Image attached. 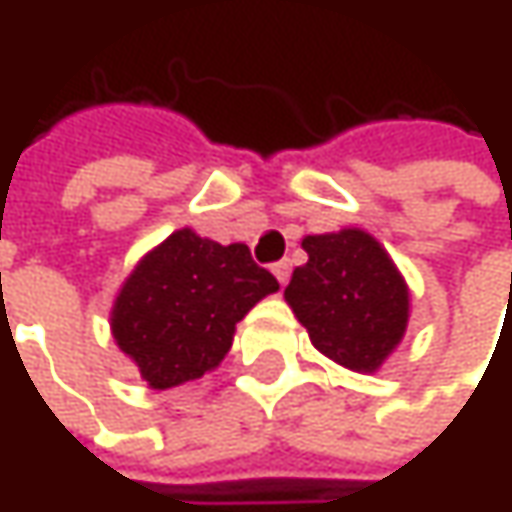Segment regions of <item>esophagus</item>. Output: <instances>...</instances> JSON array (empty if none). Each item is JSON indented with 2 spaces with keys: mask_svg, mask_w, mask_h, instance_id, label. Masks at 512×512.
Masks as SVG:
<instances>
[{
  "mask_svg": "<svg viewBox=\"0 0 512 512\" xmlns=\"http://www.w3.org/2000/svg\"><path fill=\"white\" fill-rule=\"evenodd\" d=\"M272 275L278 278V284L284 287L287 284V278H290V260H278L275 266H272Z\"/></svg>",
  "mask_w": 512,
  "mask_h": 512,
  "instance_id": "esophagus-1",
  "label": "esophagus"
}]
</instances>
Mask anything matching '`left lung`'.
<instances>
[{"instance_id": "obj_1", "label": "left lung", "mask_w": 512, "mask_h": 512, "mask_svg": "<svg viewBox=\"0 0 512 512\" xmlns=\"http://www.w3.org/2000/svg\"><path fill=\"white\" fill-rule=\"evenodd\" d=\"M308 263L284 290L311 344L335 364L376 373L409 326V284L385 246L361 228L308 234Z\"/></svg>"}]
</instances>
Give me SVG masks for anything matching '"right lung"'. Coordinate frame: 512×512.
Returning <instances> with one entry per match:
<instances>
[{
    "mask_svg": "<svg viewBox=\"0 0 512 512\" xmlns=\"http://www.w3.org/2000/svg\"><path fill=\"white\" fill-rule=\"evenodd\" d=\"M275 290V275L257 266L249 246L180 228L124 278L109 314L112 338L142 379L165 391L216 370L237 323Z\"/></svg>",
    "mask_w": 512,
    "mask_h": 512,
    "instance_id": "right-lung-1",
    "label": "right lung"
}]
</instances>
